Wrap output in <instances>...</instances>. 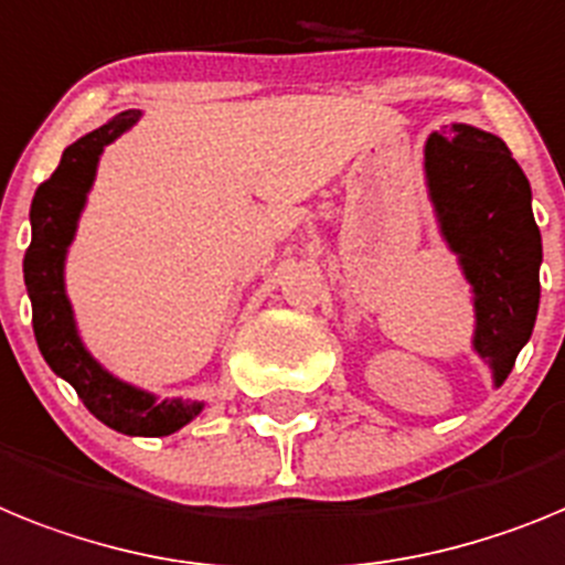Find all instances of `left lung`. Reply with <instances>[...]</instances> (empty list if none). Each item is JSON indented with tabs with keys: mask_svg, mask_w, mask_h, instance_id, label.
I'll list each match as a JSON object with an SVG mask.
<instances>
[{
	"mask_svg": "<svg viewBox=\"0 0 565 565\" xmlns=\"http://www.w3.org/2000/svg\"><path fill=\"white\" fill-rule=\"evenodd\" d=\"M426 181L440 233L472 284L475 352L500 386L532 338L541 303L532 188L509 147L472 125L429 136Z\"/></svg>",
	"mask_w": 565,
	"mask_h": 565,
	"instance_id": "obj_1",
	"label": "left lung"
}]
</instances>
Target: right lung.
Listing matches in <instances>:
<instances>
[{
	"mask_svg": "<svg viewBox=\"0 0 565 565\" xmlns=\"http://www.w3.org/2000/svg\"><path fill=\"white\" fill-rule=\"evenodd\" d=\"M139 110L113 116L99 130L82 136L62 153V161L42 181L31 204V247L24 253V287L33 303V332L47 366L76 390L82 404L110 429L125 435L161 438L173 435L201 412L190 401H156L150 392L125 384L93 361L76 332L65 292V255L76 235L78 213L85 207L96 164L113 139L139 121Z\"/></svg>",
	"mask_w": 565,
	"mask_h": 565,
	"instance_id": "obj_1",
	"label": "right lung"
}]
</instances>
